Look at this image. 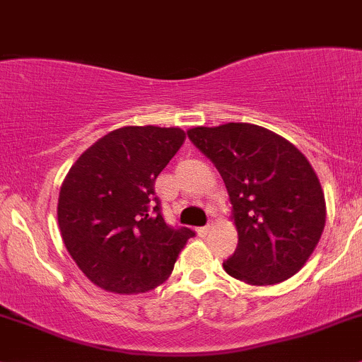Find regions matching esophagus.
Masks as SVG:
<instances>
[{"label": "esophagus", "instance_id": "esophagus-1", "mask_svg": "<svg viewBox=\"0 0 362 362\" xmlns=\"http://www.w3.org/2000/svg\"><path fill=\"white\" fill-rule=\"evenodd\" d=\"M211 228H214V226H211V224L203 226V228H199V229H198V235H199V236H206L208 233L211 231Z\"/></svg>", "mask_w": 362, "mask_h": 362}]
</instances>
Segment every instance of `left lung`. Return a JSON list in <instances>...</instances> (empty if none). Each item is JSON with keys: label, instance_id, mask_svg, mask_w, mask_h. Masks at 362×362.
<instances>
[{"label": "left lung", "instance_id": "8db88e82", "mask_svg": "<svg viewBox=\"0 0 362 362\" xmlns=\"http://www.w3.org/2000/svg\"><path fill=\"white\" fill-rule=\"evenodd\" d=\"M187 136L215 164L233 204L238 247L226 273L250 286L296 275L326 226V199L308 159L255 124L192 127Z\"/></svg>", "mask_w": 362, "mask_h": 362}]
</instances>
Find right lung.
<instances>
[{
    "label": "right lung",
    "instance_id": "obj_1",
    "mask_svg": "<svg viewBox=\"0 0 362 362\" xmlns=\"http://www.w3.org/2000/svg\"><path fill=\"white\" fill-rule=\"evenodd\" d=\"M185 141L180 127L126 126L105 134L69 168L57 222L83 275L110 293L160 286L194 231L164 222L156 178Z\"/></svg>",
    "mask_w": 362,
    "mask_h": 362
}]
</instances>
